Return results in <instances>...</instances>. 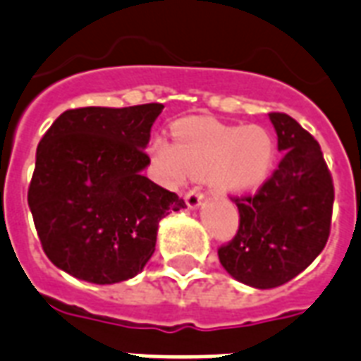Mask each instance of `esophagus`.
Listing matches in <instances>:
<instances>
[{
	"label": "esophagus",
	"mask_w": 361,
	"mask_h": 361,
	"mask_svg": "<svg viewBox=\"0 0 361 361\" xmlns=\"http://www.w3.org/2000/svg\"><path fill=\"white\" fill-rule=\"evenodd\" d=\"M202 200H204V195H202L199 187H192V189L185 192V202L189 208H197Z\"/></svg>",
	"instance_id": "34e87169"
}]
</instances>
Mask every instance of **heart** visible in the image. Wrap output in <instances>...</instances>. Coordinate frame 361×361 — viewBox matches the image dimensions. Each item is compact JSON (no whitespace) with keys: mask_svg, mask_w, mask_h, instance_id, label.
<instances>
[{"mask_svg":"<svg viewBox=\"0 0 361 361\" xmlns=\"http://www.w3.org/2000/svg\"><path fill=\"white\" fill-rule=\"evenodd\" d=\"M149 155L170 185L208 176L217 191L247 192L271 176L276 144L263 126H233L212 119H187L176 126V142L157 136Z\"/></svg>","mask_w":361,"mask_h":361,"instance_id":"b5f03b06","label":"heart"}]
</instances>
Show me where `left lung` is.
Masks as SVG:
<instances>
[{
  "mask_svg": "<svg viewBox=\"0 0 361 361\" xmlns=\"http://www.w3.org/2000/svg\"><path fill=\"white\" fill-rule=\"evenodd\" d=\"M279 149V169L257 189L231 197L238 208V231L217 255L242 284L276 288L318 257L331 231L334 180L320 144L290 115L269 114Z\"/></svg>",
  "mask_w": 361,
  "mask_h": 361,
  "instance_id": "1",
  "label": "left lung"
}]
</instances>
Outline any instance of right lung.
I'll return each instance as SVG.
<instances>
[{
    "instance_id": "obj_1",
    "label": "right lung",
    "mask_w": 361,
    "mask_h": 361,
    "mask_svg": "<svg viewBox=\"0 0 361 361\" xmlns=\"http://www.w3.org/2000/svg\"><path fill=\"white\" fill-rule=\"evenodd\" d=\"M162 104L75 107L37 145L27 204L47 257L85 282L136 276L155 252L162 217L185 208L142 170Z\"/></svg>"
}]
</instances>
